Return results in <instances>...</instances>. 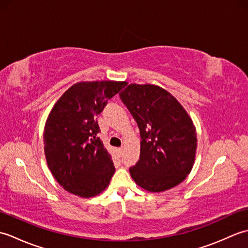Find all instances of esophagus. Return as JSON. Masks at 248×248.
<instances>
[{
    "label": "esophagus",
    "instance_id": "1",
    "mask_svg": "<svg viewBox=\"0 0 248 248\" xmlns=\"http://www.w3.org/2000/svg\"><path fill=\"white\" fill-rule=\"evenodd\" d=\"M123 151H124L123 147H121V148H118V149H117V154H118L119 156H121V155H123Z\"/></svg>",
    "mask_w": 248,
    "mask_h": 248
}]
</instances>
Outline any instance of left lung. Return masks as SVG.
<instances>
[{"instance_id":"left-lung-1","label":"left lung","mask_w":248,"mask_h":248,"mask_svg":"<svg viewBox=\"0 0 248 248\" xmlns=\"http://www.w3.org/2000/svg\"><path fill=\"white\" fill-rule=\"evenodd\" d=\"M140 133V160L130 173L149 192H164L191 172L197 133L186 110L165 89L151 84H130L119 93Z\"/></svg>"}]
</instances>
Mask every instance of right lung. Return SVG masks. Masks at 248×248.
<instances>
[{
    "label": "right lung",
    "instance_id": "1",
    "mask_svg": "<svg viewBox=\"0 0 248 248\" xmlns=\"http://www.w3.org/2000/svg\"><path fill=\"white\" fill-rule=\"evenodd\" d=\"M127 82H78L57 100L46 121L45 155L55 180L67 192L93 197L109 184L115 167L98 138L97 116Z\"/></svg>",
    "mask_w": 248,
    "mask_h": 248
}]
</instances>
